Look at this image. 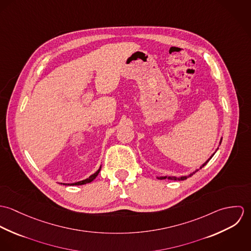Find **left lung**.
<instances>
[{
  "label": "left lung",
  "mask_w": 251,
  "mask_h": 251,
  "mask_svg": "<svg viewBox=\"0 0 251 251\" xmlns=\"http://www.w3.org/2000/svg\"><path fill=\"white\" fill-rule=\"evenodd\" d=\"M221 140H222V139H221ZM221 140H220V144H221ZM214 154H215V153H214ZM214 154H213V155H212V156H211V157H210V158H209V159H208V160H207V161H206V162H205V163H204V164H203V165H202V166H201V167H200V169H201V168H203V167H204V166H205V165H206V164H207V163H208V162H209V161H210V159H211V158H212V157H213V156H214ZM197 171H198V169H197V170H196V171H194V172H193V173H192V174H190V175H189V176H184V177H180V178H175V177H168V179H174V180H177V179H178V180H182V179H187V178H188V177H191V176H192V175H193V174H195V173H196V172H197ZM166 178H167V177H159V178H158V179H166Z\"/></svg>",
  "instance_id": "1"
}]
</instances>
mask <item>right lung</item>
Wrapping results in <instances>:
<instances>
[{"label": "right lung", "instance_id": "right-lung-1", "mask_svg": "<svg viewBox=\"0 0 251 251\" xmlns=\"http://www.w3.org/2000/svg\"><path fill=\"white\" fill-rule=\"evenodd\" d=\"M101 168V167H100ZM100 168L95 173V174H93L92 176H90L88 179H83V180H81V181H77V182H74V183H64V184H67V185H81V184H85V183H88V182H91V181H93L94 179L97 178V176L99 175V173H100Z\"/></svg>", "mask_w": 251, "mask_h": 251}]
</instances>
